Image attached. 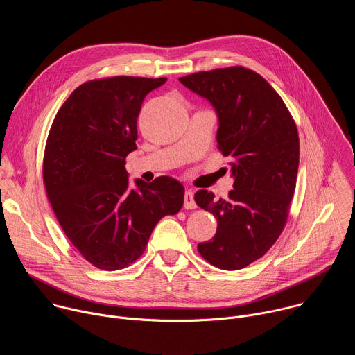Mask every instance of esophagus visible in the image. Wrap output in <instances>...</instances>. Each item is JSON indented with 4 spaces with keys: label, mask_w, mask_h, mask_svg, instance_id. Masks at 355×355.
<instances>
[{
    "label": "esophagus",
    "mask_w": 355,
    "mask_h": 355,
    "mask_svg": "<svg viewBox=\"0 0 355 355\" xmlns=\"http://www.w3.org/2000/svg\"><path fill=\"white\" fill-rule=\"evenodd\" d=\"M184 208L185 209H195L196 208L195 199H193V192L191 189L185 191V195H184Z\"/></svg>",
    "instance_id": "esophagus-1"
}]
</instances>
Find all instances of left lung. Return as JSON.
<instances>
[{"label":"left lung","mask_w":355,"mask_h":355,"mask_svg":"<svg viewBox=\"0 0 355 355\" xmlns=\"http://www.w3.org/2000/svg\"><path fill=\"white\" fill-rule=\"evenodd\" d=\"M180 81L214 107L218 147L232 159L234 180L227 199L195 193L196 205L218 219L216 234L198 251L220 270H241L263 257L285 226L299 166L296 125L277 91L252 70L216 69Z\"/></svg>","instance_id":"1"}]
</instances>
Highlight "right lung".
I'll return each mask as SVG.
<instances>
[{
    "mask_svg": "<svg viewBox=\"0 0 355 355\" xmlns=\"http://www.w3.org/2000/svg\"><path fill=\"white\" fill-rule=\"evenodd\" d=\"M167 78L118 76L76 88L59 110L44 148L43 181L55 215L92 266L115 271L136 261L159 220L180 212L184 187L162 175L129 184L146 95Z\"/></svg>",
    "mask_w": 355,
    "mask_h": 355,
    "instance_id": "obj_1",
    "label": "right lung"
}]
</instances>
